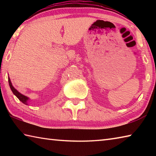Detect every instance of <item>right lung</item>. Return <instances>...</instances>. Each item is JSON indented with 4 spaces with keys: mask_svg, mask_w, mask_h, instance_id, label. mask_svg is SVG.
Returning <instances> with one entry per match:
<instances>
[{
    "mask_svg": "<svg viewBox=\"0 0 156 156\" xmlns=\"http://www.w3.org/2000/svg\"><path fill=\"white\" fill-rule=\"evenodd\" d=\"M8 82H9V87L10 88H11V90L12 91L13 94H14L16 96L18 99H19L20 101H21L23 102V104L25 105H27V100H28V98L26 97L24 95L21 94L20 93H19L16 89L14 87L12 86V83H11V80H10L9 78H8Z\"/></svg>",
    "mask_w": 156,
    "mask_h": 156,
    "instance_id": "add662e5",
    "label": "right lung"
}]
</instances>
